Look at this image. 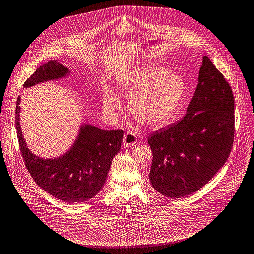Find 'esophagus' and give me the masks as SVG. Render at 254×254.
Returning a JSON list of instances; mask_svg holds the SVG:
<instances>
[{"label": "esophagus", "instance_id": "34e87169", "mask_svg": "<svg viewBox=\"0 0 254 254\" xmlns=\"http://www.w3.org/2000/svg\"><path fill=\"white\" fill-rule=\"evenodd\" d=\"M124 145L126 147H131L134 146L137 143V137L136 134L133 131H127L125 135H124Z\"/></svg>", "mask_w": 254, "mask_h": 254}]
</instances>
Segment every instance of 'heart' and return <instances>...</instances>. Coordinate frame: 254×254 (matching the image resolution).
Here are the masks:
<instances>
[{"label":"heart","mask_w":254,"mask_h":254,"mask_svg":"<svg viewBox=\"0 0 254 254\" xmlns=\"http://www.w3.org/2000/svg\"><path fill=\"white\" fill-rule=\"evenodd\" d=\"M120 86L129 98V112L140 123L151 127H161L170 123L186 92V84L179 75L155 65L130 74ZM103 108L114 117L122 104L117 96L107 93Z\"/></svg>","instance_id":"heart-1"}]
</instances>
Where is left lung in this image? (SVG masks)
Returning a JSON list of instances; mask_svg holds the SVG:
<instances>
[{"mask_svg":"<svg viewBox=\"0 0 254 254\" xmlns=\"http://www.w3.org/2000/svg\"><path fill=\"white\" fill-rule=\"evenodd\" d=\"M235 115L231 86L203 56L198 84L178 123L154 132L150 181L168 197L190 195L223 167L234 143Z\"/></svg>","mask_w":254,"mask_h":254,"instance_id":"1","label":"left lung"}]
</instances>
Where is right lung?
I'll use <instances>...</instances> for the list:
<instances>
[{
	"mask_svg": "<svg viewBox=\"0 0 254 254\" xmlns=\"http://www.w3.org/2000/svg\"><path fill=\"white\" fill-rule=\"evenodd\" d=\"M68 72L57 61L41 64L25 81L24 87L59 79ZM20 97L16 102L15 125L20 152L25 166L38 186L65 202H81L95 196L103 188L111 161L122 146L124 130H102L84 126L71 151L57 159L43 160L26 147L19 123Z\"/></svg>",
	"mask_w": 254,
	"mask_h": 254,
	"instance_id": "1",
	"label": "right lung"
}]
</instances>
